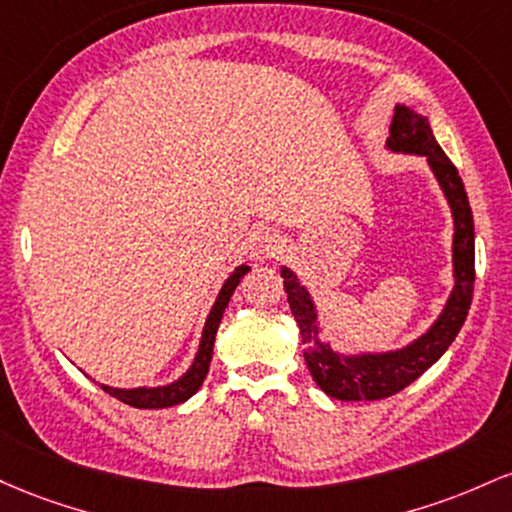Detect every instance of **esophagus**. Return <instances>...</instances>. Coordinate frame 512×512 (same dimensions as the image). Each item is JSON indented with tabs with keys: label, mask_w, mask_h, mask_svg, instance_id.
<instances>
[{
	"label": "esophagus",
	"mask_w": 512,
	"mask_h": 512,
	"mask_svg": "<svg viewBox=\"0 0 512 512\" xmlns=\"http://www.w3.org/2000/svg\"><path fill=\"white\" fill-rule=\"evenodd\" d=\"M256 246H258V254L266 256V258H273L275 254H280V249L285 246V237L278 232V229H261L256 237Z\"/></svg>",
	"instance_id": "obj_1"
}]
</instances>
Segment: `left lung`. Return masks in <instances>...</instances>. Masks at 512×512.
Masks as SVG:
<instances>
[{"mask_svg": "<svg viewBox=\"0 0 512 512\" xmlns=\"http://www.w3.org/2000/svg\"><path fill=\"white\" fill-rule=\"evenodd\" d=\"M387 147L394 149V152L423 154L442 191H445L452 217H455V241H452L455 287H452L450 300H447L438 321L430 326L428 333L416 338L411 346L394 350V353L341 355L329 343L319 341L317 307H314L309 292L300 285L297 275L290 268H283L280 273L285 278L287 302H290L292 314H295L297 326H300L304 343V363L312 372L314 382L333 399L341 401L387 399V396L409 387L430 365L438 363L440 355L450 348V343L455 341L459 329H462L464 319H467L469 307H472L476 275L474 217L455 164L447 159V154L435 142L428 118L418 116L416 111L406 106H396L392 125H389Z\"/></svg>", "mask_w": 512, "mask_h": 512, "instance_id": "left-lung-1", "label": "left lung"}]
</instances>
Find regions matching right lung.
Instances as JSON below:
<instances>
[{"label": "right lung", "instance_id": "right-lung-1", "mask_svg": "<svg viewBox=\"0 0 512 512\" xmlns=\"http://www.w3.org/2000/svg\"><path fill=\"white\" fill-rule=\"evenodd\" d=\"M246 273H249V266H239L237 271L225 280L220 295H217L215 307H212L210 317L205 321L198 355H195L191 370H188L181 380L166 384V387H137V389H116V387H106V384H101L103 392L116 396V399L123 401V404L135 406V409H169V406L183 404L186 399H191V396L200 389V384H203L205 375H208L217 326H220L222 314H225L229 297H232V292L237 290L239 280L244 278Z\"/></svg>", "mask_w": 512, "mask_h": 512}]
</instances>
